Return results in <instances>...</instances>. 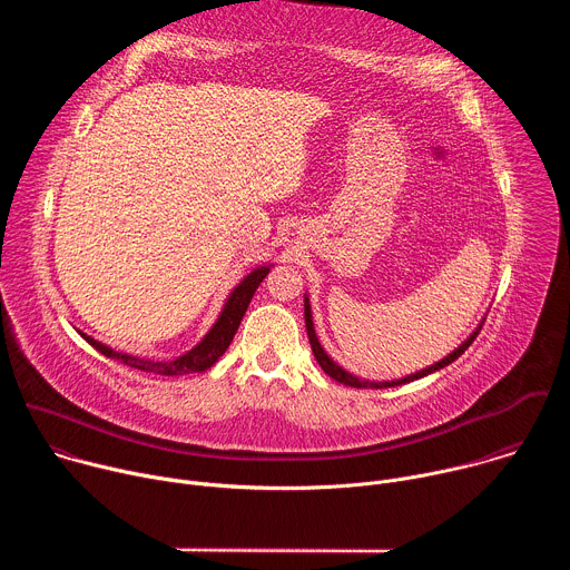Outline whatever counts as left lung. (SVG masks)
Returning <instances> with one entry per match:
<instances>
[{
	"label": "left lung",
	"instance_id": "8db88e82",
	"mask_svg": "<svg viewBox=\"0 0 570 570\" xmlns=\"http://www.w3.org/2000/svg\"><path fill=\"white\" fill-rule=\"evenodd\" d=\"M304 322H306V334H308V343H311L313 356H315V361L320 363V367H322L324 372H327L332 379H336L338 383L352 385V387H394V385H401V383H411V381H417V379H422V376H429V374H433V372H438V370L451 365L458 356H462L464 350L475 341L478 332L482 330V322H480L478 327L469 334V338H466L462 345H458L449 356H444L442 361H438V363H433V365H429V367H424V370H420V372H415V374H409V376H403V379H394V381H367V379H361V376L347 372L343 365H338L327 352H324V347L320 345V341H317V336H315V330H313V313H311V304H308V295H306V293H304Z\"/></svg>",
	"mask_w": 570,
	"mask_h": 570
}]
</instances>
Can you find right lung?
Instances as JSON below:
<instances>
[{
  "label": "right lung",
  "instance_id": "obj_1",
  "mask_svg": "<svg viewBox=\"0 0 570 570\" xmlns=\"http://www.w3.org/2000/svg\"><path fill=\"white\" fill-rule=\"evenodd\" d=\"M273 264H266V266H257L253 268L246 277H243L234 291L227 295L216 322L212 324V330L203 336V341L191 347L189 352L176 356V358H169V361H155V358H139V356H132V354H124V352H117L99 341H95L92 336L78 332L80 336H83L97 352H101L104 356L108 358H115L128 367H137V370H144V372H153V374H161V376H183V374H194V372H205L209 370L223 354L225 350L229 347L238 324L243 320V315H246L248 311V304L255 295V291L259 288V284L264 282V277L271 273Z\"/></svg>",
  "mask_w": 570,
  "mask_h": 570
}]
</instances>
